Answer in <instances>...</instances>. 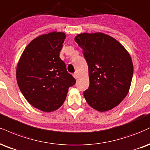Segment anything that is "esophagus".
Instances as JSON below:
<instances>
[{
    "label": "esophagus",
    "instance_id": "34e87169",
    "mask_svg": "<svg viewBox=\"0 0 150 150\" xmlns=\"http://www.w3.org/2000/svg\"><path fill=\"white\" fill-rule=\"evenodd\" d=\"M73 77H75V78L77 80V79L78 78V74H77V73H75L73 74Z\"/></svg>",
    "mask_w": 150,
    "mask_h": 150
}]
</instances>
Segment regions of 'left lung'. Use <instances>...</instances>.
<instances>
[{"instance_id":"1","label":"left lung","mask_w":150,"mask_h":150,"mask_svg":"<svg viewBox=\"0 0 150 150\" xmlns=\"http://www.w3.org/2000/svg\"><path fill=\"white\" fill-rule=\"evenodd\" d=\"M89 68V86L84 91L87 103L99 112L118 105L129 91L133 73L131 56L116 39L100 32L77 34Z\"/></svg>"}]
</instances>
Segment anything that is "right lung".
<instances>
[{"label":"right lung","instance_id":"add662e5","mask_svg":"<svg viewBox=\"0 0 150 150\" xmlns=\"http://www.w3.org/2000/svg\"><path fill=\"white\" fill-rule=\"evenodd\" d=\"M65 38V33L57 31L38 36L18 61L16 77L21 92L32 106L46 112L59 109L68 88L76 82L59 57Z\"/></svg>","mask_w":150,"mask_h":150}]
</instances>
